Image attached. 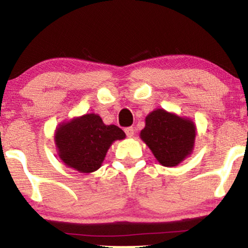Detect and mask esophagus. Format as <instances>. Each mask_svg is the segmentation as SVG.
<instances>
[{
  "mask_svg": "<svg viewBox=\"0 0 248 248\" xmlns=\"http://www.w3.org/2000/svg\"><path fill=\"white\" fill-rule=\"evenodd\" d=\"M125 133H126L127 137H133V135H135V129L133 127H126V129L124 130Z\"/></svg>",
  "mask_w": 248,
  "mask_h": 248,
  "instance_id": "1",
  "label": "esophagus"
}]
</instances>
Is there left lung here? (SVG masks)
Listing matches in <instances>:
<instances>
[{
    "label": "left lung",
    "mask_w": 248,
    "mask_h": 248,
    "mask_svg": "<svg viewBox=\"0 0 248 248\" xmlns=\"http://www.w3.org/2000/svg\"><path fill=\"white\" fill-rule=\"evenodd\" d=\"M145 123L140 138L162 166H177L193 152L196 126L189 118L156 109L148 113Z\"/></svg>",
    "instance_id": "obj_1"
}]
</instances>
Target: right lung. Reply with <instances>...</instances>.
Instances as JSON below:
<instances>
[{
  "mask_svg": "<svg viewBox=\"0 0 248 248\" xmlns=\"http://www.w3.org/2000/svg\"><path fill=\"white\" fill-rule=\"evenodd\" d=\"M124 138L118 126L106 125L100 116L88 113L60 124L54 141L63 164L80 173H92L101 167L112 142Z\"/></svg>",
  "mask_w": 248,
  "mask_h": 248,
  "instance_id": "add662e5",
  "label": "right lung"
}]
</instances>
